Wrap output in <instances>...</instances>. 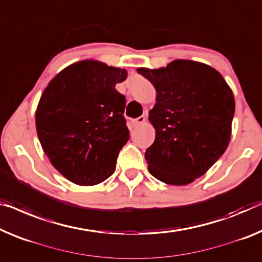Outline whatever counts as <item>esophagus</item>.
Segmentation results:
<instances>
[{"label": "esophagus", "instance_id": "obj_1", "mask_svg": "<svg viewBox=\"0 0 262 262\" xmlns=\"http://www.w3.org/2000/svg\"><path fill=\"white\" fill-rule=\"evenodd\" d=\"M144 122H146V118H144L143 115H142V116H139L138 119L133 120V123H134L135 126H139V124H142V123H144Z\"/></svg>", "mask_w": 262, "mask_h": 262}]
</instances>
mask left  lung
I'll list each match as a JSON object with an SVG mask.
<instances>
[{
	"label": "left lung",
	"instance_id": "1",
	"mask_svg": "<svg viewBox=\"0 0 262 262\" xmlns=\"http://www.w3.org/2000/svg\"><path fill=\"white\" fill-rule=\"evenodd\" d=\"M138 73L156 89L149 112L155 140L144 153L148 169L168 185H188L228 146L235 112L231 88L215 69L195 61L177 60L166 68Z\"/></svg>",
	"mask_w": 262,
	"mask_h": 262
}]
</instances>
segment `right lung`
<instances>
[{"mask_svg":"<svg viewBox=\"0 0 262 262\" xmlns=\"http://www.w3.org/2000/svg\"><path fill=\"white\" fill-rule=\"evenodd\" d=\"M126 77L124 69L81 61L58 73L42 94L35 116L38 140L69 181L93 186L115 171L129 140L126 97L115 89Z\"/></svg>","mask_w":262,"mask_h":262,"instance_id":"add662e5","label":"right lung"}]
</instances>
